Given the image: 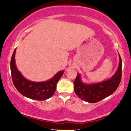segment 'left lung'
Here are the masks:
<instances>
[{"mask_svg": "<svg viewBox=\"0 0 131 131\" xmlns=\"http://www.w3.org/2000/svg\"><path fill=\"white\" fill-rule=\"evenodd\" d=\"M119 55V65L116 71L111 78L99 82H83L79 73L74 82L75 94L79 99L89 103H95L111 95L118 88L121 79L122 61Z\"/></svg>", "mask_w": 131, "mask_h": 131, "instance_id": "8db88e82", "label": "left lung"}]
</instances>
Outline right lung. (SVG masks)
<instances>
[{"label": "right lung", "mask_w": 131, "mask_h": 131, "mask_svg": "<svg viewBox=\"0 0 131 131\" xmlns=\"http://www.w3.org/2000/svg\"><path fill=\"white\" fill-rule=\"evenodd\" d=\"M16 49L13 52L10 62L13 82L18 91L25 97L37 100H45L50 98L56 91L57 84L64 70L59 71L51 79L42 82H34L27 79L18 70L15 62Z\"/></svg>", "instance_id": "1"}]
</instances>
